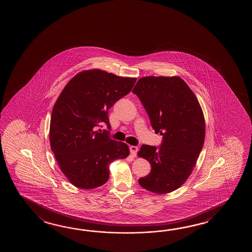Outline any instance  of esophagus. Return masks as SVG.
<instances>
[{
  "mask_svg": "<svg viewBox=\"0 0 252 252\" xmlns=\"http://www.w3.org/2000/svg\"><path fill=\"white\" fill-rule=\"evenodd\" d=\"M137 152H138V148L135 146H131L130 147V153L132 157H136Z\"/></svg>",
  "mask_w": 252,
  "mask_h": 252,
  "instance_id": "34e87169",
  "label": "esophagus"
}]
</instances>
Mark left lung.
I'll return each instance as SVG.
<instances>
[{"label":"left lung","mask_w":252,"mask_h":252,"mask_svg":"<svg viewBox=\"0 0 252 252\" xmlns=\"http://www.w3.org/2000/svg\"><path fill=\"white\" fill-rule=\"evenodd\" d=\"M149 114L161 147L142 145L138 157L151 164L139 184L155 193L177 190L190 177L204 145L206 124L196 95L179 76H147L132 90Z\"/></svg>","instance_id":"obj_1"}]
</instances>
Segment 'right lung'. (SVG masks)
Instances as JSON below:
<instances>
[{"label":"right lung","instance_id":"1","mask_svg":"<svg viewBox=\"0 0 252 252\" xmlns=\"http://www.w3.org/2000/svg\"><path fill=\"white\" fill-rule=\"evenodd\" d=\"M136 78L120 77L100 69L80 72L54 103L49 139L62 173L80 189H95L109 179V165L129 156L127 145L112 140L108 110L131 91Z\"/></svg>","mask_w":252,"mask_h":252}]
</instances>
